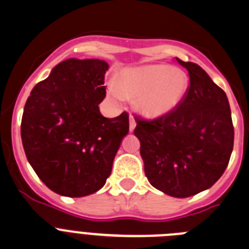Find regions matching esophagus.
<instances>
[{
  "mask_svg": "<svg viewBox=\"0 0 249 249\" xmlns=\"http://www.w3.org/2000/svg\"><path fill=\"white\" fill-rule=\"evenodd\" d=\"M136 124H137L136 118H134L133 116H129V131L133 132L134 128H136Z\"/></svg>",
  "mask_w": 249,
  "mask_h": 249,
  "instance_id": "obj_1",
  "label": "esophagus"
}]
</instances>
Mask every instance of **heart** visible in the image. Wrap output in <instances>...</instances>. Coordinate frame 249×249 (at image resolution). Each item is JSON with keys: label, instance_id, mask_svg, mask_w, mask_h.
Returning <instances> with one entry per match:
<instances>
[{"label": "heart", "instance_id": "heart-1", "mask_svg": "<svg viewBox=\"0 0 249 249\" xmlns=\"http://www.w3.org/2000/svg\"><path fill=\"white\" fill-rule=\"evenodd\" d=\"M188 86V76L181 69L152 64L123 70L118 85L109 86V92L117 99L138 97V111L148 118H157L179 106Z\"/></svg>", "mask_w": 249, "mask_h": 249}]
</instances>
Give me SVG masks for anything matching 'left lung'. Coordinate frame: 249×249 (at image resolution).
<instances>
[{
  "instance_id": "1",
  "label": "left lung",
  "mask_w": 249,
  "mask_h": 249,
  "mask_svg": "<svg viewBox=\"0 0 249 249\" xmlns=\"http://www.w3.org/2000/svg\"><path fill=\"white\" fill-rule=\"evenodd\" d=\"M177 61L190 76L179 106L154 120L136 116L134 136L149 182L174 197H189L217 181L229 165L234 131L225 91L201 67Z\"/></svg>"
}]
</instances>
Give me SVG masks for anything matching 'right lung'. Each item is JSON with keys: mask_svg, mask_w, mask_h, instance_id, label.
<instances>
[{"mask_svg": "<svg viewBox=\"0 0 249 249\" xmlns=\"http://www.w3.org/2000/svg\"><path fill=\"white\" fill-rule=\"evenodd\" d=\"M108 64L99 59H68L36 84L24 106L20 137L29 164L54 193L81 197L106 182L128 113L101 115Z\"/></svg>", "mask_w": 249, "mask_h": 249, "instance_id": "add662e5", "label": "right lung"}]
</instances>
